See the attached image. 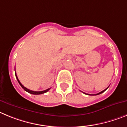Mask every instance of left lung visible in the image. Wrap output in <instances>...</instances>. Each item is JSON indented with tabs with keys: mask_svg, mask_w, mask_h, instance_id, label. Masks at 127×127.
I'll return each mask as SVG.
<instances>
[{
	"mask_svg": "<svg viewBox=\"0 0 127 127\" xmlns=\"http://www.w3.org/2000/svg\"><path fill=\"white\" fill-rule=\"evenodd\" d=\"M108 88H109V87H108ZM107 88H106V89H105V90H103V91H101V92L98 93H97V94H95V95H100V94H101V93H103V92H104V91H105V90H106L107 89ZM87 95H88V94H87Z\"/></svg>",
	"mask_w": 127,
	"mask_h": 127,
	"instance_id": "left-lung-1",
	"label": "left lung"
}]
</instances>
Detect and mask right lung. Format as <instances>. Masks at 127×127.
Instances as JSON below:
<instances>
[{"label":"right lung","instance_id":"right-lung-1","mask_svg":"<svg viewBox=\"0 0 127 127\" xmlns=\"http://www.w3.org/2000/svg\"><path fill=\"white\" fill-rule=\"evenodd\" d=\"M15 75H16V79H17L18 82V83L20 84V85L21 86V87L24 89L25 91H26L27 92L29 93H31V94H32V95H41V94H43V93H47V91H48V90H50V88H48V89H47V90H44V91H32V90H29V89H27V88H26L25 87H24V86H23L22 84V83H21L20 82V80H18V78L17 75H16V71H15Z\"/></svg>","mask_w":127,"mask_h":127}]
</instances>
